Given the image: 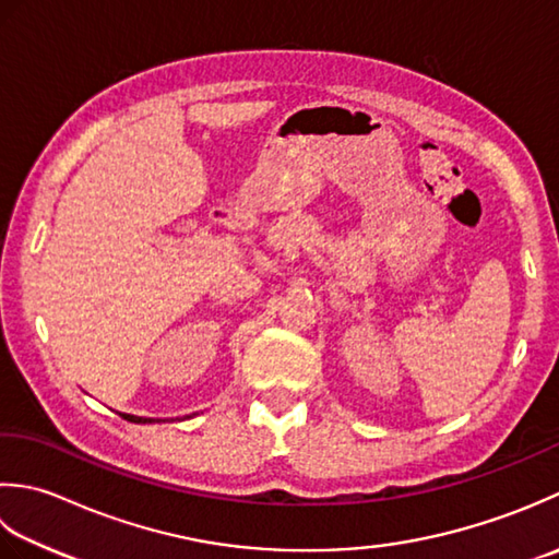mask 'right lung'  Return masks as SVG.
<instances>
[{"mask_svg": "<svg viewBox=\"0 0 559 559\" xmlns=\"http://www.w3.org/2000/svg\"><path fill=\"white\" fill-rule=\"evenodd\" d=\"M122 417L128 419V423H154L150 417H136V415H122Z\"/></svg>", "mask_w": 559, "mask_h": 559, "instance_id": "1", "label": "right lung"}]
</instances>
